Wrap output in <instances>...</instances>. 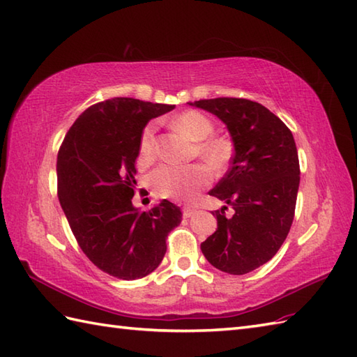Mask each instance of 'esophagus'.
Here are the masks:
<instances>
[{
  "mask_svg": "<svg viewBox=\"0 0 357 357\" xmlns=\"http://www.w3.org/2000/svg\"><path fill=\"white\" fill-rule=\"evenodd\" d=\"M195 215H196V208H193V207H184L183 208V216L184 218H192Z\"/></svg>",
  "mask_w": 357,
  "mask_h": 357,
  "instance_id": "34e87169",
  "label": "esophagus"
}]
</instances>
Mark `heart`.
<instances>
[{"label":"heart","instance_id":"b5f03b06","mask_svg":"<svg viewBox=\"0 0 357 357\" xmlns=\"http://www.w3.org/2000/svg\"><path fill=\"white\" fill-rule=\"evenodd\" d=\"M176 130L184 133L188 139L198 144L199 156L211 169L219 170L230 158V147L224 139L210 138L213 133V123L201 112L188 110L181 113L173 121ZM139 153L144 162L155 158V124H149L142 130L139 141ZM210 183V174L206 167L192 164L185 167L161 165L150 174V185L161 198L173 201H190L201 188Z\"/></svg>","mask_w":357,"mask_h":357}]
</instances>
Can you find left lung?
<instances>
[{"label": "left lung", "mask_w": 357, "mask_h": 357, "mask_svg": "<svg viewBox=\"0 0 357 357\" xmlns=\"http://www.w3.org/2000/svg\"><path fill=\"white\" fill-rule=\"evenodd\" d=\"M225 124L234 153L210 195L227 206L215 210L218 229L201 244L206 259L230 275H245L268 262L284 244L299 190V158L291 132L262 104L242 98L188 102Z\"/></svg>", "instance_id": "8db88e82"}]
</instances>
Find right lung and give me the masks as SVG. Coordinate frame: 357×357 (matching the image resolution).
I'll return each mask as SVG.
<instances>
[{"label": "right lung", "mask_w": 357, "mask_h": 357, "mask_svg": "<svg viewBox=\"0 0 357 357\" xmlns=\"http://www.w3.org/2000/svg\"><path fill=\"white\" fill-rule=\"evenodd\" d=\"M173 109L135 98L98 102L75 121L58 151V198L75 238L98 268L118 279L150 275L183 219L167 199L149 211L132 202L144 127Z\"/></svg>", "instance_id": "1"}]
</instances>
